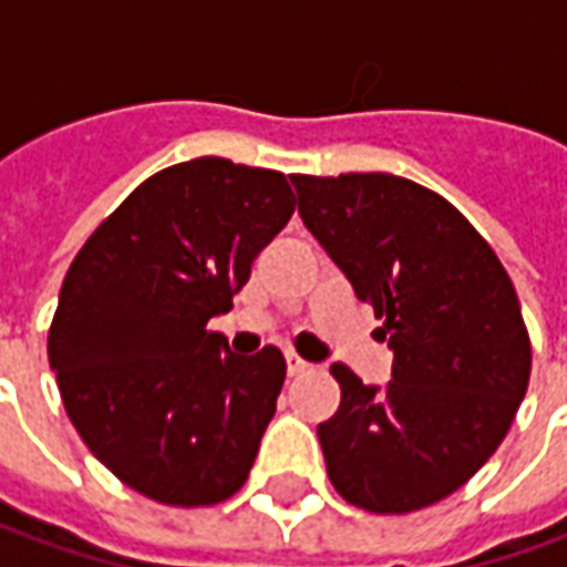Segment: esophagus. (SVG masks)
<instances>
[{
	"mask_svg": "<svg viewBox=\"0 0 567 567\" xmlns=\"http://www.w3.org/2000/svg\"><path fill=\"white\" fill-rule=\"evenodd\" d=\"M311 369L305 359L299 357V353H287V371H289V378H296V374H305V371Z\"/></svg>",
	"mask_w": 567,
	"mask_h": 567,
	"instance_id": "1",
	"label": "esophagus"
}]
</instances>
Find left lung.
<instances>
[{"mask_svg": "<svg viewBox=\"0 0 567 567\" xmlns=\"http://www.w3.org/2000/svg\"><path fill=\"white\" fill-rule=\"evenodd\" d=\"M289 181L392 350L386 390L332 365L341 404L317 425L329 481L371 514L423 511L483 468L526 395L532 341L514 284L447 198L408 177Z\"/></svg>", "mask_w": 567, "mask_h": 567, "instance_id": "8db88e82", "label": "left lung"}]
</instances>
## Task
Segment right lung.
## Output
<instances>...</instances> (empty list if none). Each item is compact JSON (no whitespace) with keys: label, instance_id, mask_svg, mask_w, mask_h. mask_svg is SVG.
I'll use <instances>...</instances> for the list:
<instances>
[{"label":"right lung","instance_id":"obj_1","mask_svg":"<svg viewBox=\"0 0 567 567\" xmlns=\"http://www.w3.org/2000/svg\"><path fill=\"white\" fill-rule=\"evenodd\" d=\"M292 210L280 172L198 156L132 189L65 271L48 359L78 435L135 493L208 507L247 481L287 362L238 357L208 320Z\"/></svg>","mask_w":567,"mask_h":567}]
</instances>
